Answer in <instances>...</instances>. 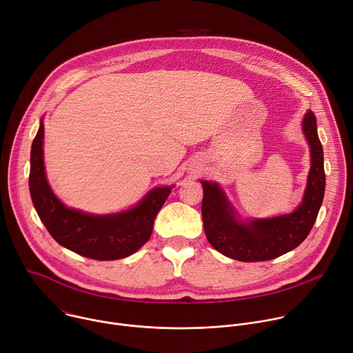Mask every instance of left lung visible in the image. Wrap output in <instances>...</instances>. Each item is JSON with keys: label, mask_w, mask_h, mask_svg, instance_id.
I'll return each mask as SVG.
<instances>
[{"label": "left lung", "mask_w": 353, "mask_h": 353, "mask_svg": "<svg viewBox=\"0 0 353 353\" xmlns=\"http://www.w3.org/2000/svg\"><path fill=\"white\" fill-rule=\"evenodd\" d=\"M303 131L312 149V169L303 203L290 215L239 222L219 185L201 181L204 188L201 207L204 230L211 245L223 256L244 263L268 261L296 248L309 236L325 190L323 145L312 112L303 120Z\"/></svg>", "instance_id": "1"}]
</instances>
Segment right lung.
<instances>
[{
    "instance_id": "right-lung-1",
    "label": "right lung",
    "mask_w": 353,
    "mask_h": 353,
    "mask_svg": "<svg viewBox=\"0 0 353 353\" xmlns=\"http://www.w3.org/2000/svg\"><path fill=\"white\" fill-rule=\"evenodd\" d=\"M43 121L32 143L29 190L33 205L52 237L74 253L112 261L134 254L152 234L154 221L170 194V187L149 191L132 210L108 215H88L67 208L50 190L43 163Z\"/></svg>"
}]
</instances>
